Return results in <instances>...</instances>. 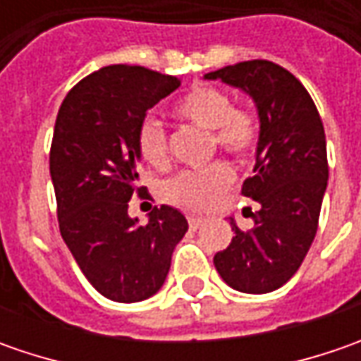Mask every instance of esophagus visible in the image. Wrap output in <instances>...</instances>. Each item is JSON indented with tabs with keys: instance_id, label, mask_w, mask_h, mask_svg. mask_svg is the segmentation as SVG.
<instances>
[{
	"instance_id": "34e87169",
	"label": "esophagus",
	"mask_w": 361,
	"mask_h": 361,
	"mask_svg": "<svg viewBox=\"0 0 361 361\" xmlns=\"http://www.w3.org/2000/svg\"><path fill=\"white\" fill-rule=\"evenodd\" d=\"M202 223H204V219H201V216H188V227L190 229H199Z\"/></svg>"
}]
</instances>
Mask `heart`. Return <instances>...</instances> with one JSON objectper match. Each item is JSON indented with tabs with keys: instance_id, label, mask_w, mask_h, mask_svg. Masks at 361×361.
<instances>
[{
	"instance_id": "obj_1",
	"label": "heart",
	"mask_w": 361,
	"mask_h": 361,
	"mask_svg": "<svg viewBox=\"0 0 361 361\" xmlns=\"http://www.w3.org/2000/svg\"><path fill=\"white\" fill-rule=\"evenodd\" d=\"M174 114L211 132L213 146L233 159L247 160L261 140V122L253 110L233 106L229 92L216 86L199 84L176 100ZM136 148L150 166L169 162V140L164 124L154 116H145L136 128ZM233 185V171L225 162H213L204 169L183 171L162 187L166 201L176 207L201 213L209 211Z\"/></svg>"
}]
</instances>
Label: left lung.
<instances>
[{
	"mask_svg": "<svg viewBox=\"0 0 361 361\" xmlns=\"http://www.w3.org/2000/svg\"><path fill=\"white\" fill-rule=\"evenodd\" d=\"M255 100L261 140L253 176L241 192L259 202L253 229L241 231L213 259L219 275L243 293H269L299 269L312 247L327 187L324 122L310 92L269 60H249L204 74Z\"/></svg>",
	"mask_w": 361,
	"mask_h": 361,
	"instance_id": "8db88e82",
	"label": "left lung"
}]
</instances>
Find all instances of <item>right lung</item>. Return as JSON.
<instances>
[{"label":"right lung","instance_id":"1","mask_svg":"<svg viewBox=\"0 0 361 361\" xmlns=\"http://www.w3.org/2000/svg\"><path fill=\"white\" fill-rule=\"evenodd\" d=\"M180 80L142 66H106L80 80L63 98L51 148L49 174L62 239L92 287L118 303L154 295L188 223L160 204L146 225L128 216L138 185L136 128L152 106Z\"/></svg>","mask_w":361,"mask_h":361}]
</instances>
